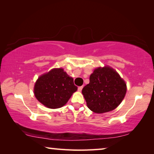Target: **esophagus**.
Returning <instances> with one entry per match:
<instances>
[{"mask_svg": "<svg viewBox=\"0 0 154 154\" xmlns=\"http://www.w3.org/2000/svg\"><path fill=\"white\" fill-rule=\"evenodd\" d=\"M82 89H83V86L78 87V91H79V92H81V91L82 90Z\"/></svg>", "mask_w": 154, "mask_h": 154, "instance_id": "esophagus-1", "label": "esophagus"}]
</instances>
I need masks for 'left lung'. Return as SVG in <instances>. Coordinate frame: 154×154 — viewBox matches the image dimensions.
<instances>
[{
    "label": "left lung",
    "instance_id": "1",
    "mask_svg": "<svg viewBox=\"0 0 154 154\" xmlns=\"http://www.w3.org/2000/svg\"><path fill=\"white\" fill-rule=\"evenodd\" d=\"M126 93V83L109 66L96 69L90 75V83L82 90L88 107L96 113L113 110L122 103Z\"/></svg>",
    "mask_w": 154,
    "mask_h": 154
}]
</instances>
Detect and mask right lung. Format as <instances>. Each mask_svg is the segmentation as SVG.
I'll use <instances>...</instances> for the list:
<instances>
[{"label":"right lung","instance_id":"right-lung-1","mask_svg":"<svg viewBox=\"0 0 154 154\" xmlns=\"http://www.w3.org/2000/svg\"><path fill=\"white\" fill-rule=\"evenodd\" d=\"M77 87L73 79L63 69H54L38 78L34 87L36 99L50 109H58L66 104Z\"/></svg>","mask_w":154,"mask_h":154}]
</instances>
